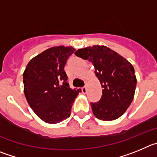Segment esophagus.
I'll list each match as a JSON object with an SVG mask.
<instances>
[{
  "label": "esophagus",
  "mask_w": 157,
  "mask_h": 157,
  "mask_svg": "<svg viewBox=\"0 0 157 157\" xmlns=\"http://www.w3.org/2000/svg\"><path fill=\"white\" fill-rule=\"evenodd\" d=\"M82 92L84 93V94H85V93L87 92V87H86V86L82 87Z\"/></svg>",
  "instance_id": "obj_1"
}]
</instances>
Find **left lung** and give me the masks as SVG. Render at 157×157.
<instances>
[{
    "mask_svg": "<svg viewBox=\"0 0 157 157\" xmlns=\"http://www.w3.org/2000/svg\"><path fill=\"white\" fill-rule=\"evenodd\" d=\"M75 55L92 63L102 87L101 99L91 103L95 117L109 121L121 117L135 96L137 80L133 66L121 55L103 45L78 49Z\"/></svg>",
    "mask_w": 157,
    "mask_h": 157,
    "instance_id": "left-lung-1",
    "label": "left lung"
}]
</instances>
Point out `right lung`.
Masks as SVG:
<instances>
[{"label":"right lung","mask_w":157,"mask_h":157,"mask_svg":"<svg viewBox=\"0 0 157 157\" xmlns=\"http://www.w3.org/2000/svg\"><path fill=\"white\" fill-rule=\"evenodd\" d=\"M76 49L58 46L31 59L23 73L24 94L37 117L48 124L68 118L80 89H71L64 66Z\"/></svg>","instance_id":"right-lung-1"}]
</instances>
